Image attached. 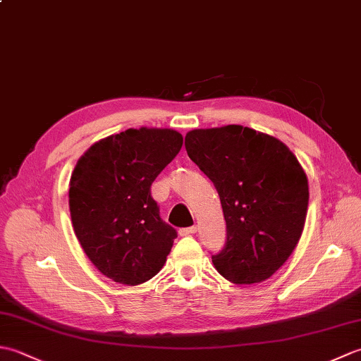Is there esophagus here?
<instances>
[{
  "instance_id": "esophagus-1",
  "label": "esophagus",
  "mask_w": 361,
  "mask_h": 361,
  "mask_svg": "<svg viewBox=\"0 0 361 361\" xmlns=\"http://www.w3.org/2000/svg\"><path fill=\"white\" fill-rule=\"evenodd\" d=\"M195 233H197V226H189V228L180 229V235H192Z\"/></svg>"
}]
</instances>
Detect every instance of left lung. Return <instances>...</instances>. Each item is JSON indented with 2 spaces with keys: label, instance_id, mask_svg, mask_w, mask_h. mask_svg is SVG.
<instances>
[{
  "label": "left lung",
  "instance_id": "left-lung-1",
  "mask_svg": "<svg viewBox=\"0 0 361 361\" xmlns=\"http://www.w3.org/2000/svg\"><path fill=\"white\" fill-rule=\"evenodd\" d=\"M189 158L216 186L226 220V247L212 256L235 286L260 283L279 270L301 239L309 180L278 137L243 126L188 132Z\"/></svg>",
  "mask_w": 361,
  "mask_h": 361
}]
</instances>
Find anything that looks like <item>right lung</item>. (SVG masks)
Returning a JSON list of instances; mask_svg holds the SVG:
<instances>
[{
	"label": "right lung",
	"mask_w": 361,
	"mask_h": 361,
	"mask_svg": "<svg viewBox=\"0 0 361 361\" xmlns=\"http://www.w3.org/2000/svg\"><path fill=\"white\" fill-rule=\"evenodd\" d=\"M183 145L172 128H128L94 142L70 180L80 247L106 278L140 286L164 267L176 231L159 217L150 186Z\"/></svg>",
	"instance_id": "1"
}]
</instances>
